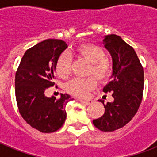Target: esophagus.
I'll return each mask as SVG.
<instances>
[{
  "instance_id": "esophagus-1",
  "label": "esophagus",
  "mask_w": 157,
  "mask_h": 157,
  "mask_svg": "<svg viewBox=\"0 0 157 157\" xmlns=\"http://www.w3.org/2000/svg\"><path fill=\"white\" fill-rule=\"evenodd\" d=\"M81 103H82V104H84V105H89V104H91L92 103V101L91 100H78Z\"/></svg>"
}]
</instances>
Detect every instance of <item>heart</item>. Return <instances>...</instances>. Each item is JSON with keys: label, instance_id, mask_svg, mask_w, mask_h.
Returning a JSON list of instances; mask_svg holds the SVG:
<instances>
[{"label": "heart", "instance_id": "obj_1", "mask_svg": "<svg viewBox=\"0 0 157 157\" xmlns=\"http://www.w3.org/2000/svg\"><path fill=\"white\" fill-rule=\"evenodd\" d=\"M75 55L90 63L88 75H93L100 82H104L111 75V65L105 59L104 50L92 44H83L75 49ZM56 72L61 78H66L71 72V60L66 53H62L56 63ZM94 77L73 79L66 84L65 89L75 97H86L96 87V80Z\"/></svg>", "mask_w": 157, "mask_h": 157}]
</instances>
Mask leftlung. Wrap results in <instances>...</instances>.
<instances>
[{
  "label": "left lung",
  "mask_w": 157,
  "mask_h": 157,
  "mask_svg": "<svg viewBox=\"0 0 157 157\" xmlns=\"http://www.w3.org/2000/svg\"><path fill=\"white\" fill-rule=\"evenodd\" d=\"M105 48L113 60L111 81L103 92L112 93L113 102L104 104L105 113L93 124L102 132H113L129 123L141 104L144 90V69L134 49L118 35H106Z\"/></svg>",
  "instance_id": "8db88e82"
}]
</instances>
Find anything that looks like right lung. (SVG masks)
Instances as JSON below:
<instances>
[{
    "label": "right lung",
    "instance_id": "right-lung-1",
    "mask_svg": "<svg viewBox=\"0 0 157 157\" xmlns=\"http://www.w3.org/2000/svg\"><path fill=\"white\" fill-rule=\"evenodd\" d=\"M68 47L60 39H46L25 52L15 74V96L20 115L31 126L44 133L60 129L66 119V105L71 97H46L54 86L56 63Z\"/></svg>",
    "mask_w": 157,
    "mask_h": 157
}]
</instances>
